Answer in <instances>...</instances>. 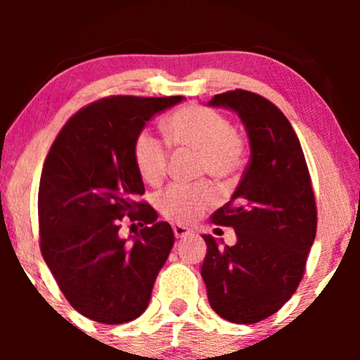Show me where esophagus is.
<instances>
[{
    "mask_svg": "<svg viewBox=\"0 0 360 360\" xmlns=\"http://www.w3.org/2000/svg\"><path fill=\"white\" fill-rule=\"evenodd\" d=\"M172 230H174V235L177 238H184L188 237V235H191V230H189L188 226L181 225V223H174V225H172Z\"/></svg>",
    "mask_w": 360,
    "mask_h": 360,
    "instance_id": "1",
    "label": "esophagus"
}]
</instances>
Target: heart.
<instances>
[{
	"mask_svg": "<svg viewBox=\"0 0 360 360\" xmlns=\"http://www.w3.org/2000/svg\"><path fill=\"white\" fill-rule=\"evenodd\" d=\"M169 142L177 148L200 154L201 172L218 183H230L243 162V142L223 115L203 106H186L166 123ZM169 152L166 143L150 131H142L134 143V162L139 176L155 186L166 176ZM214 200L208 184H172L157 194L155 205L164 217L191 221Z\"/></svg>",
	"mask_w": 360,
	"mask_h": 360,
	"instance_id": "1",
	"label": "heart"
}]
</instances>
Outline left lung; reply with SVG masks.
Instances as JSON below:
<instances>
[{
    "label": "left lung",
    "instance_id": "obj_1",
    "mask_svg": "<svg viewBox=\"0 0 360 360\" xmlns=\"http://www.w3.org/2000/svg\"><path fill=\"white\" fill-rule=\"evenodd\" d=\"M238 115L250 160L232 200L213 213L233 226L235 245L203 235L201 278L210 307L232 323L274 315L298 288L316 235V205L303 148L291 123L269 100L235 89L208 101Z\"/></svg>",
    "mask_w": 360,
    "mask_h": 360
}]
</instances>
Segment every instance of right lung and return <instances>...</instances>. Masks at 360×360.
I'll return each instance as SVG.
<instances>
[{
  "label": "right lung",
  "mask_w": 360,
  "mask_h": 360,
  "mask_svg": "<svg viewBox=\"0 0 360 360\" xmlns=\"http://www.w3.org/2000/svg\"><path fill=\"white\" fill-rule=\"evenodd\" d=\"M183 100L111 96L91 103L65 123L45 159L40 250L71 307L89 320L120 325L142 315L174 245L171 225L157 220L150 205L135 201L146 188L134 143L148 120ZM125 214L146 226L122 239Z\"/></svg>",
  "instance_id": "1"
}]
</instances>
